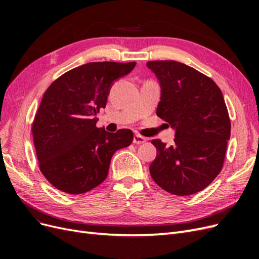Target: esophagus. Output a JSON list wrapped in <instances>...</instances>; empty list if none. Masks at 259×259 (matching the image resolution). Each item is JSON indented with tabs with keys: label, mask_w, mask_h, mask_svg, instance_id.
Returning a JSON list of instances; mask_svg holds the SVG:
<instances>
[{
	"label": "esophagus",
	"mask_w": 259,
	"mask_h": 259,
	"mask_svg": "<svg viewBox=\"0 0 259 259\" xmlns=\"http://www.w3.org/2000/svg\"><path fill=\"white\" fill-rule=\"evenodd\" d=\"M145 142H146V138L143 137V136H140V135H137V134L134 136V139H133V143L136 144V145L144 144Z\"/></svg>",
	"instance_id": "obj_1"
}]
</instances>
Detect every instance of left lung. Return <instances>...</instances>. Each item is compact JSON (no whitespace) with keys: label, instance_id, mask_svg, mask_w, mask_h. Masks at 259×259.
Listing matches in <instances>:
<instances>
[{"label":"left lung","instance_id":"obj_1","mask_svg":"<svg viewBox=\"0 0 259 259\" xmlns=\"http://www.w3.org/2000/svg\"><path fill=\"white\" fill-rule=\"evenodd\" d=\"M147 66L161 85L156 115L176 130L169 147L151 140L156 148L151 177L171 194L197 193L224 165L231 123L223 93L210 77L182 62L154 60Z\"/></svg>","mask_w":259,"mask_h":259}]
</instances>
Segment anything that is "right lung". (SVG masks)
I'll return each instance as SVG.
<instances>
[{"label":"right lung","instance_id":"obj_1","mask_svg":"<svg viewBox=\"0 0 259 259\" xmlns=\"http://www.w3.org/2000/svg\"><path fill=\"white\" fill-rule=\"evenodd\" d=\"M135 61L89 62L69 70L44 93L31 126L38 167L56 189L91 191L107 178L113 153L132 144L131 130L97 127L113 81L130 73Z\"/></svg>","mask_w":259,"mask_h":259}]
</instances>
